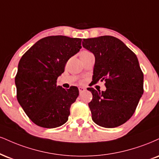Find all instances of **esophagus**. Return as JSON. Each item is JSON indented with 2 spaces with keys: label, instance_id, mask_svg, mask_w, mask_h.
<instances>
[{
  "label": "esophagus",
  "instance_id": "obj_1",
  "mask_svg": "<svg viewBox=\"0 0 159 159\" xmlns=\"http://www.w3.org/2000/svg\"><path fill=\"white\" fill-rule=\"evenodd\" d=\"M78 89H79L80 93H83V92H84L86 90V88L83 87H78Z\"/></svg>",
  "mask_w": 159,
  "mask_h": 159
}]
</instances>
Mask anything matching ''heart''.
I'll list each match as a JSON object with an SVG mask.
<instances>
[{
    "mask_svg": "<svg viewBox=\"0 0 159 159\" xmlns=\"http://www.w3.org/2000/svg\"><path fill=\"white\" fill-rule=\"evenodd\" d=\"M87 53H89V51H87V50H83V51L81 52V53H80V56H81V55H82L87 54Z\"/></svg>",
    "mask_w": 159,
    "mask_h": 159,
    "instance_id": "heart-1",
    "label": "heart"
}]
</instances>
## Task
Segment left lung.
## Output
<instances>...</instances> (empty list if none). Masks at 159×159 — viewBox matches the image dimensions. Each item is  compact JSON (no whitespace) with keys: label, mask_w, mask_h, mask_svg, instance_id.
<instances>
[{"label":"left lung","mask_w":159,"mask_h":159,"mask_svg":"<svg viewBox=\"0 0 159 159\" xmlns=\"http://www.w3.org/2000/svg\"><path fill=\"white\" fill-rule=\"evenodd\" d=\"M82 45L95 55L93 84L104 81L107 88L87 89L93 94L92 119L101 127H117L133 116L144 93V74L136 55L110 35L84 39Z\"/></svg>","instance_id":"8db88e82"}]
</instances>
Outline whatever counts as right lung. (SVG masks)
I'll use <instances>...</instances> for the list:
<instances>
[{
    "instance_id": "obj_1",
    "label": "right lung",
    "mask_w": 159,
    "mask_h": 159,
    "mask_svg": "<svg viewBox=\"0 0 159 159\" xmlns=\"http://www.w3.org/2000/svg\"><path fill=\"white\" fill-rule=\"evenodd\" d=\"M81 48V38L52 35L36 42L20 58L15 79L17 99L36 125L55 128L67 121L79 91L57 86V79Z\"/></svg>"
}]
</instances>
